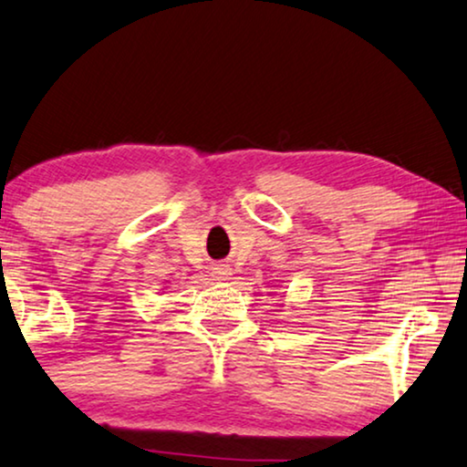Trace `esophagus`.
Wrapping results in <instances>:
<instances>
[{
  "label": "esophagus",
  "mask_w": 467,
  "mask_h": 467,
  "mask_svg": "<svg viewBox=\"0 0 467 467\" xmlns=\"http://www.w3.org/2000/svg\"><path fill=\"white\" fill-rule=\"evenodd\" d=\"M231 275H233L231 268H228L226 264H215V266H213V276L218 278V281H226V278Z\"/></svg>",
  "instance_id": "esophagus-1"
}]
</instances>
